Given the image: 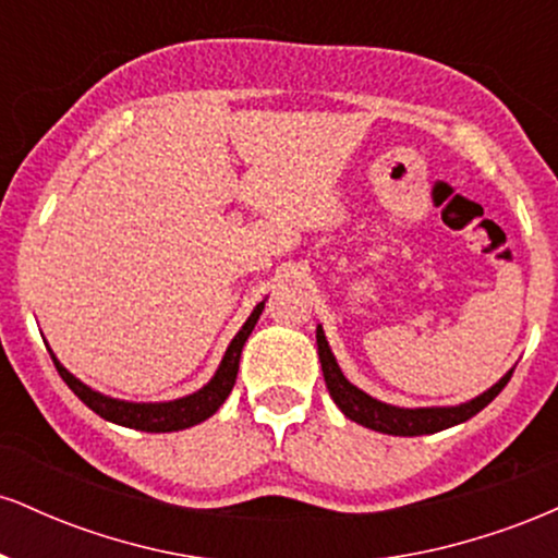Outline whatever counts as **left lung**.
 <instances>
[{
	"mask_svg": "<svg viewBox=\"0 0 558 558\" xmlns=\"http://www.w3.org/2000/svg\"><path fill=\"white\" fill-rule=\"evenodd\" d=\"M317 354L319 364H323L325 386L330 390V399L338 403V409L356 425L369 427V430L388 433V435H430L446 427L459 425L475 417L480 409H485L488 403L501 393L506 383L514 369H509L496 386H490L485 393L475 396L472 401L459 403V407H420V409H403V407H390L386 401H377L373 396H367L364 390L351 386L345 380V375L338 367L336 356H332L328 338H325L323 328L317 325Z\"/></svg>",
	"mask_w": 558,
	"mask_h": 558,
	"instance_id": "8db88e82",
	"label": "left lung"
}]
</instances>
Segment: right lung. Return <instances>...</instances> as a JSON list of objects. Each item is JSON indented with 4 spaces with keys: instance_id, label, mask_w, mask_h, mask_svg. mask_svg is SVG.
Masks as SVG:
<instances>
[{
    "instance_id": "right-lung-1",
    "label": "right lung",
    "mask_w": 558,
    "mask_h": 558,
    "mask_svg": "<svg viewBox=\"0 0 558 558\" xmlns=\"http://www.w3.org/2000/svg\"><path fill=\"white\" fill-rule=\"evenodd\" d=\"M262 310H265V301H259V304L254 306V312L248 315L246 323H243V328L235 332V338L230 341L226 356H222L220 367H217L213 380H209L204 388H198L196 393L183 396V399H175V401L136 403V401L112 399V396L99 393V390L88 388L86 383H81L75 375H70L68 369L60 364V360L54 356V351H49V354H52L57 373H60L62 380L68 383V388L73 390V393L78 396V399L86 403L92 412L99 414V417H105L107 422H114V425L133 427V430H144V433L185 430V427H194V425H198V422L213 417L217 409L226 403L228 393L235 386V375H239L243 343H246V338L252 336V330H254V325H257Z\"/></svg>"
}]
</instances>
